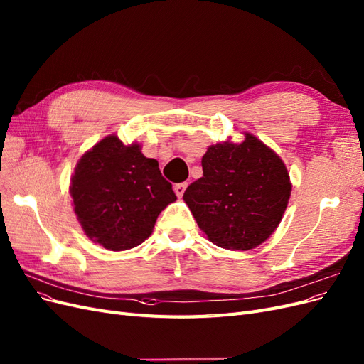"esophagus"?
Masks as SVG:
<instances>
[{
  "mask_svg": "<svg viewBox=\"0 0 364 364\" xmlns=\"http://www.w3.org/2000/svg\"><path fill=\"white\" fill-rule=\"evenodd\" d=\"M186 186H188V183H186V182L176 183V185H174V193H176V196H178V197H182V196H183V193H185V190H186Z\"/></svg>",
  "mask_w": 364,
  "mask_h": 364,
  "instance_id": "obj_1",
  "label": "esophagus"
}]
</instances>
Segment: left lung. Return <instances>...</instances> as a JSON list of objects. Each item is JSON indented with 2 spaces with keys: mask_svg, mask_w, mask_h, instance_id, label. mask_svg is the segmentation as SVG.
I'll return each mask as SVG.
<instances>
[{
  "mask_svg": "<svg viewBox=\"0 0 364 364\" xmlns=\"http://www.w3.org/2000/svg\"><path fill=\"white\" fill-rule=\"evenodd\" d=\"M203 176L183 193L199 228L215 246L249 250L278 228L291 183L282 159L250 134L218 142L202 158Z\"/></svg>",
  "mask_w": 364,
  "mask_h": 364,
  "instance_id": "obj_1",
  "label": "left lung"
}]
</instances>
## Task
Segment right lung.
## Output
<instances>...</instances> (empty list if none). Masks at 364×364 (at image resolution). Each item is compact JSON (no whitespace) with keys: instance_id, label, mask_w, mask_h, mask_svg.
<instances>
[{"instance_id":"1","label":"right lung","mask_w":364,"mask_h":364,"mask_svg":"<svg viewBox=\"0 0 364 364\" xmlns=\"http://www.w3.org/2000/svg\"><path fill=\"white\" fill-rule=\"evenodd\" d=\"M70 193L85 234L109 250H127L150 237L162 209L176 200L156 159L115 135L87 150L75 165Z\"/></svg>"}]
</instances>
